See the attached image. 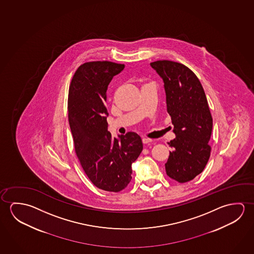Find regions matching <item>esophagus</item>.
<instances>
[{"label":"esophagus","instance_id":"34e87169","mask_svg":"<svg viewBox=\"0 0 254 254\" xmlns=\"http://www.w3.org/2000/svg\"><path fill=\"white\" fill-rule=\"evenodd\" d=\"M152 141H153V139L148 138V137H143V138H142V142H143L144 144H148V143H151Z\"/></svg>","mask_w":254,"mask_h":254}]
</instances>
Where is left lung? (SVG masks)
<instances>
[{
    "label": "left lung",
    "instance_id": "1",
    "mask_svg": "<svg viewBox=\"0 0 254 254\" xmlns=\"http://www.w3.org/2000/svg\"><path fill=\"white\" fill-rule=\"evenodd\" d=\"M164 83L167 111L176 137L166 173L179 183L192 180L209 160L213 118L200 81L188 67L172 61L150 64Z\"/></svg>",
    "mask_w": 254,
    "mask_h": 254
}]
</instances>
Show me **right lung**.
<instances>
[{"label": "right lung", "mask_w": 254, "mask_h": 254, "mask_svg": "<svg viewBox=\"0 0 254 254\" xmlns=\"http://www.w3.org/2000/svg\"><path fill=\"white\" fill-rule=\"evenodd\" d=\"M125 67L108 61L85 63L74 74L68 90V123L81 166L94 186L114 192L129 185L131 164L143 150L137 133L112 137L108 130L107 90Z\"/></svg>", "instance_id": "right-lung-1"}]
</instances>
